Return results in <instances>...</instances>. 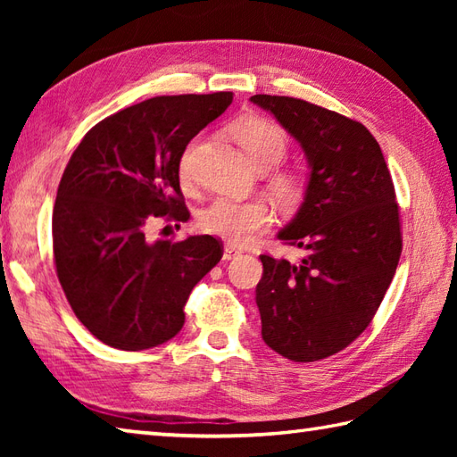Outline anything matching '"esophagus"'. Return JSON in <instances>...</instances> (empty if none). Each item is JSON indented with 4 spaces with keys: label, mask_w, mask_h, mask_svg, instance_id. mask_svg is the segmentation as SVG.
<instances>
[{
    "label": "esophagus",
    "mask_w": 457,
    "mask_h": 457,
    "mask_svg": "<svg viewBox=\"0 0 457 457\" xmlns=\"http://www.w3.org/2000/svg\"><path fill=\"white\" fill-rule=\"evenodd\" d=\"M241 255V249L239 247H236V245H231V244H228L226 247H223V259L226 261H231V259H237Z\"/></svg>",
    "instance_id": "esophagus-1"
}]
</instances>
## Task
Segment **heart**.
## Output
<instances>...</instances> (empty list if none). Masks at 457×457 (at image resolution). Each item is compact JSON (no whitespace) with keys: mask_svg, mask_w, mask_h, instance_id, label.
<instances>
[{"mask_svg":"<svg viewBox=\"0 0 457 457\" xmlns=\"http://www.w3.org/2000/svg\"><path fill=\"white\" fill-rule=\"evenodd\" d=\"M247 159L259 170H267V188L283 206H295L304 192L303 174L293 169H278L288 153V135L278 123L261 115H241L228 128ZM194 143L182 153L179 174L182 182L192 177ZM273 223V212L263 200L216 198L198 216V228L204 234L244 245L251 237L265 231Z\"/></svg>","mask_w":457,"mask_h":457,"instance_id":"heart-1","label":"heart"}]
</instances>
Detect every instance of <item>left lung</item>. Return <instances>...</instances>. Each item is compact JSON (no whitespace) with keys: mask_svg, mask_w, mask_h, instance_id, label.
<instances>
[{"mask_svg":"<svg viewBox=\"0 0 457 457\" xmlns=\"http://www.w3.org/2000/svg\"><path fill=\"white\" fill-rule=\"evenodd\" d=\"M251 102L293 135L310 167L303 206L278 231L306 257L261 255V336L290 361H318L361 336L395 277L403 236L393 179L363 123L288 96Z\"/></svg>","mask_w":457,"mask_h":457,"instance_id":"8db88e82","label":"left lung"}]
</instances>
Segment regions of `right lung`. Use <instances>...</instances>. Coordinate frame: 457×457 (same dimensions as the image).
Instances as JSON below:
<instances>
[{"label": "right lung", "mask_w": 457, "mask_h": 457, "mask_svg": "<svg viewBox=\"0 0 457 457\" xmlns=\"http://www.w3.org/2000/svg\"><path fill=\"white\" fill-rule=\"evenodd\" d=\"M231 92L157 96L84 135L53 210L56 277L76 318L105 345L139 352L184 326V304L220 263L212 236L147 241L153 218L187 221L179 162L194 135L228 110Z\"/></svg>", "instance_id": "add662e5"}]
</instances>
